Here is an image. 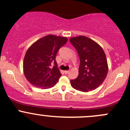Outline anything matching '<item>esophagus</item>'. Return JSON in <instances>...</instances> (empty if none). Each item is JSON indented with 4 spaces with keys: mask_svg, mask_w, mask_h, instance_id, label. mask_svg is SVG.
Returning a JSON list of instances; mask_svg holds the SVG:
<instances>
[{
    "mask_svg": "<svg viewBox=\"0 0 130 130\" xmlns=\"http://www.w3.org/2000/svg\"><path fill=\"white\" fill-rule=\"evenodd\" d=\"M69 70H65V71H64V72H65V74H67V73H69Z\"/></svg>",
    "mask_w": 130,
    "mask_h": 130,
    "instance_id": "obj_1",
    "label": "esophagus"
}]
</instances>
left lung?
Instances as JSON below:
<instances>
[{"mask_svg":"<svg viewBox=\"0 0 130 130\" xmlns=\"http://www.w3.org/2000/svg\"><path fill=\"white\" fill-rule=\"evenodd\" d=\"M70 41L77 50L80 61L78 77L70 80L72 87L85 92L95 89L103 84L108 72L104 50L96 42L84 36L71 38Z\"/></svg>","mask_w":130,"mask_h":130,"instance_id":"obj_1","label":"left lung"}]
</instances>
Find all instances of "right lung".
Segmentation results:
<instances>
[{
    "instance_id": "1",
    "label": "right lung",
    "mask_w": 130,
    "mask_h": 130,
    "mask_svg": "<svg viewBox=\"0 0 130 130\" xmlns=\"http://www.w3.org/2000/svg\"><path fill=\"white\" fill-rule=\"evenodd\" d=\"M67 41L66 37L50 35L37 40L28 48L23 61V71L31 85L45 89L57 84L61 74L57 68L56 55Z\"/></svg>"
}]
</instances>
